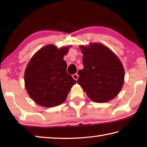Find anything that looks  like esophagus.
<instances>
[{"instance_id": "esophagus-1", "label": "esophagus", "mask_w": 147, "mask_h": 147, "mask_svg": "<svg viewBox=\"0 0 147 147\" xmlns=\"http://www.w3.org/2000/svg\"><path fill=\"white\" fill-rule=\"evenodd\" d=\"M73 79H74L75 80H78V74H77V73H76V74H74L73 76Z\"/></svg>"}]
</instances>
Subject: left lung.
<instances>
[{"mask_svg": "<svg viewBox=\"0 0 147 147\" xmlns=\"http://www.w3.org/2000/svg\"><path fill=\"white\" fill-rule=\"evenodd\" d=\"M84 69L79 70L77 82L88 97L96 102H106L117 95L123 86L124 69L117 56L103 44L80 45Z\"/></svg>", "mask_w": 147, "mask_h": 147, "instance_id": "left-lung-1", "label": "left lung"}]
</instances>
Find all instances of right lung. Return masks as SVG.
<instances>
[{
  "instance_id": "1",
  "label": "right lung",
  "mask_w": 147,
  "mask_h": 147,
  "mask_svg": "<svg viewBox=\"0 0 147 147\" xmlns=\"http://www.w3.org/2000/svg\"><path fill=\"white\" fill-rule=\"evenodd\" d=\"M72 46L58 49L48 45L32 57L24 71V86L30 98L39 106L52 108L65 101L76 83L67 73L63 57Z\"/></svg>"
}]
</instances>
